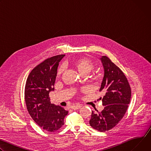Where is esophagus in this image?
Listing matches in <instances>:
<instances>
[{
    "instance_id": "34e87169",
    "label": "esophagus",
    "mask_w": 151,
    "mask_h": 151,
    "mask_svg": "<svg viewBox=\"0 0 151 151\" xmlns=\"http://www.w3.org/2000/svg\"><path fill=\"white\" fill-rule=\"evenodd\" d=\"M81 107V106H80V105H74V106H71V109L73 110H77V109H80Z\"/></svg>"
}]
</instances>
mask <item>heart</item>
<instances>
[{
  "instance_id": "1",
  "label": "heart",
  "mask_w": 151,
  "mask_h": 151,
  "mask_svg": "<svg viewBox=\"0 0 151 151\" xmlns=\"http://www.w3.org/2000/svg\"><path fill=\"white\" fill-rule=\"evenodd\" d=\"M72 65L77 70V71L81 75H86L88 74L94 68V64L93 62L91 60L85 58H79L75 59L72 63ZM61 70L62 69L60 68L58 70V73L60 74Z\"/></svg>"
}]
</instances>
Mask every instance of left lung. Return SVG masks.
<instances>
[{
	"mask_svg": "<svg viewBox=\"0 0 151 151\" xmlns=\"http://www.w3.org/2000/svg\"><path fill=\"white\" fill-rule=\"evenodd\" d=\"M100 61L104 76L100 91L105 94L101 112L92 111L90 125L95 130L104 132L111 130L124 116L131 99V88L124 73L106 56H101Z\"/></svg>",
	"mask_w": 151,
	"mask_h": 151,
	"instance_id": "1",
	"label": "left lung"
}]
</instances>
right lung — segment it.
I'll return each instance as SVG.
<instances>
[{
  "mask_svg": "<svg viewBox=\"0 0 151 151\" xmlns=\"http://www.w3.org/2000/svg\"><path fill=\"white\" fill-rule=\"evenodd\" d=\"M65 55L45 60L30 73L26 81L24 97L28 112L35 122L44 130L54 132L64 125L68 111L50 101L49 94L54 91L57 69Z\"/></svg>",
  "mask_w": 151,
  "mask_h": 151,
  "instance_id": "1",
  "label": "right lung"
}]
</instances>
